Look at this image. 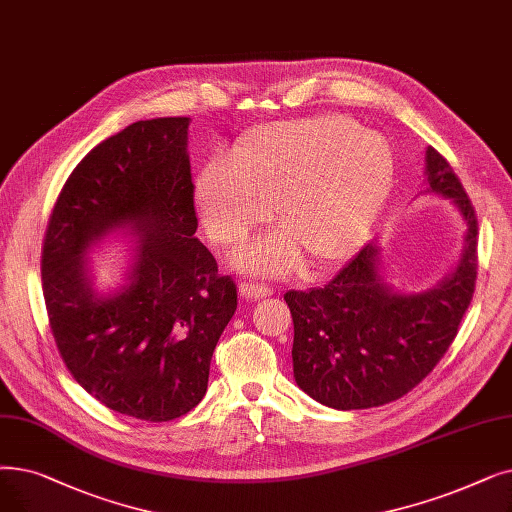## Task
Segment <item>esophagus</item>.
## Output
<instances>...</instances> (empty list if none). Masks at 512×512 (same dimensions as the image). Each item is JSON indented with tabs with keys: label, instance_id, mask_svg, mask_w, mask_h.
I'll list each match as a JSON object with an SVG mask.
<instances>
[{
	"label": "esophagus",
	"instance_id": "esophagus-1",
	"mask_svg": "<svg viewBox=\"0 0 512 512\" xmlns=\"http://www.w3.org/2000/svg\"><path fill=\"white\" fill-rule=\"evenodd\" d=\"M238 293L242 299L247 301H259L272 295V288L265 284H257V282H240L238 284Z\"/></svg>",
	"mask_w": 512,
	"mask_h": 512
}]
</instances>
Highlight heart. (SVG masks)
<instances>
[{
	"instance_id": "1",
	"label": "heart",
	"mask_w": 512,
	"mask_h": 512,
	"mask_svg": "<svg viewBox=\"0 0 512 512\" xmlns=\"http://www.w3.org/2000/svg\"><path fill=\"white\" fill-rule=\"evenodd\" d=\"M391 142L345 115L276 121L251 129L194 180V205L207 234L238 244L270 217L278 232L236 253L240 270L288 274L303 257L324 270L368 238L395 184Z\"/></svg>"
}]
</instances>
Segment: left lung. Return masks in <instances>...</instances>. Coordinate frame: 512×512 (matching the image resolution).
Masks as SVG:
<instances>
[{"instance_id": "left-lung-1", "label": "left lung", "mask_w": 512, "mask_h": 512, "mask_svg": "<svg viewBox=\"0 0 512 512\" xmlns=\"http://www.w3.org/2000/svg\"><path fill=\"white\" fill-rule=\"evenodd\" d=\"M420 194L448 198L464 221L454 270L433 288L399 291L372 240L322 288L288 291L299 389L335 410H364L412 391L448 351L477 280V217L456 173L435 148L425 152Z\"/></svg>"}]
</instances>
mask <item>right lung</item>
<instances>
[{"instance_id": "1", "label": "right lung", "mask_w": 512, "mask_h": 512, "mask_svg": "<svg viewBox=\"0 0 512 512\" xmlns=\"http://www.w3.org/2000/svg\"><path fill=\"white\" fill-rule=\"evenodd\" d=\"M188 117L138 121L98 144L66 180L43 240L52 335L75 381L125 416L165 422L207 393L232 278L194 236ZM132 244L122 284L100 292L89 255Z\"/></svg>"}]
</instances>
